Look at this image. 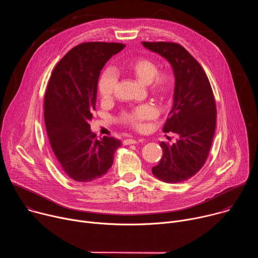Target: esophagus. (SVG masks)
Masks as SVG:
<instances>
[{
	"instance_id": "esophagus-1",
	"label": "esophagus",
	"mask_w": 258,
	"mask_h": 258,
	"mask_svg": "<svg viewBox=\"0 0 258 258\" xmlns=\"http://www.w3.org/2000/svg\"><path fill=\"white\" fill-rule=\"evenodd\" d=\"M137 143V141L135 140V139H125V140H123V142H122V144L125 146V145H132V144H136Z\"/></svg>"
}]
</instances>
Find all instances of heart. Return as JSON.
<instances>
[{
    "label": "heart",
    "instance_id": "1",
    "mask_svg": "<svg viewBox=\"0 0 258 258\" xmlns=\"http://www.w3.org/2000/svg\"><path fill=\"white\" fill-rule=\"evenodd\" d=\"M128 71L143 84L147 85L150 93L158 98H167L175 86L174 75L167 69L159 70L160 64L151 57H139L127 65ZM117 77L111 69L105 70L98 81V93L103 101H110L116 90ZM157 116V109L154 105L146 103L130 111L122 112L118 120L136 131H143L145 122Z\"/></svg>",
    "mask_w": 258,
    "mask_h": 258
}]
</instances>
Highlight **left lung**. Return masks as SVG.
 <instances>
[{
    "label": "left lung",
    "instance_id": "8db88e82",
    "mask_svg": "<svg viewBox=\"0 0 258 258\" xmlns=\"http://www.w3.org/2000/svg\"><path fill=\"white\" fill-rule=\"evenodd\" d=\"M171 64L175 78L173 106L163 126L176 142L160 143L162 158L153 174L168 183L195 175L208 157L216 124V105L206 73L182 46L170 42H142Z\"/></svg>",
    "mask_w": 258,
    "mask_h": 258
}]
</instances>
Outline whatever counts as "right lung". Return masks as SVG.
Listing matches in <instances>:
<instances>
[{
	"label": "right lung",
	"mask_w": 258,
	"mask_h": 258,
	"mask_svg": "<svg viewBox=\"0 0 258 258\" xmlns=\"http://www.w3.org/2000/svg\"><path fill=\"white\" fill-rule=\"evenodd\" d=\"M124 47L120 43L80 44L66 53L50 77L44 98L46 130L59 164L73 180L100 179L120 147V141L112 137L98 140L89 122L96 110L100 72Z\"/></svg>",
	"instance_id": "1"
}]
</instances>
